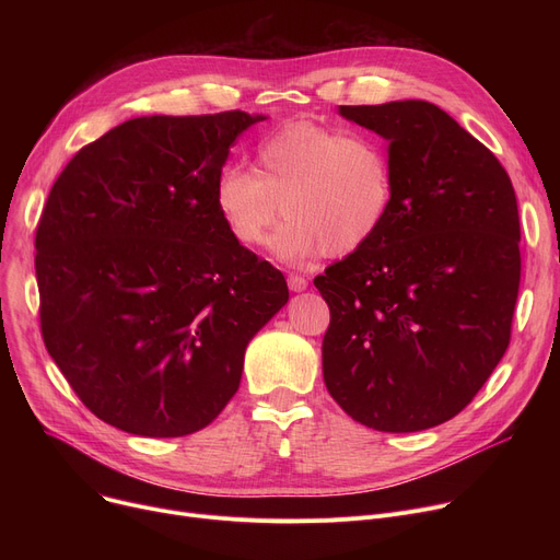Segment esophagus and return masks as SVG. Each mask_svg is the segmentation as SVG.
Here are the masks:
<instances>
[{"label": "esophagus", "instance_id": "obj_1", "mask_svg": "<svg viewBox=\"0 0 560 560\" xmlns=\"http://www.w3.org/2000/svg\"><path fill=\"white\" fill-rule=\"evenodd\" d=\"M306 285H308V281L302 275H290L288 277V288L292 292H302V290H306Z\"/></svg>", "mask_w": 560, "mask_h": 560}]
</instances>
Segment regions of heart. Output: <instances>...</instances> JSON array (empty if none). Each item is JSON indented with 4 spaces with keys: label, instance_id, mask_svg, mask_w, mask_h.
<instances>
[{
    "label": "heart",
    "instance_id": "b5f03b06",
    "mask_svg": "<svg viewBox=\"0 0 560 560\" xmlns=\"http://www.w3.org/2000/svg\"><path fill=\"white\" fill-rule=\"evenodd\" d=\"M256 163L220 170L218 213L235 243L258 247L283 211L270 249L290 265L359 252L393 211V163L372 136L298 120L258 144Z\"/></svg>",
    "mask_w": 560,
    "mask_h": 560
}]
</instances>
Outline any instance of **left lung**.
<instances>
[{"label":"left lung","instance_id":"8db88e82","mask_svg":"<svg viewBox=\"0 0 560 560\" xmlns=\"http://www.w3.org/2000/svg\"><path fill=\"white\" fill-rule=\"evenodd\" d=\"M388 140L393 211L315 288L331 311L322 374L349 418L410 433L475 399L511 342L520 218L506 170L422 100L340 106Z\"/></svg>","mask_w":560,"mask_h":560}]
</instances>
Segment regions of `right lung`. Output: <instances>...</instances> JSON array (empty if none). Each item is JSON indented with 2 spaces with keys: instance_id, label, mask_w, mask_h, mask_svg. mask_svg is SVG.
Returning <instances> with one entry per match:
<instances>
[{
  "instance_id": "add662e5",
  "label": "right lung",
  "mask_w": 560,
  "mask_h": 560,
  "mask_svg": "<svg viewBox=\"0 0 560 560\" xmlns=\"http://www.w3.org/2000/svg\"><path fill=\"white\" fill-rule=\"evenodd\" d=\"M265 115L133 117L81 147L36 229L40 331L77 397L144 438L209 427L249 340L288 302L283 275L215 206L229 147Z\"/></svg>"
}]
</instances>
